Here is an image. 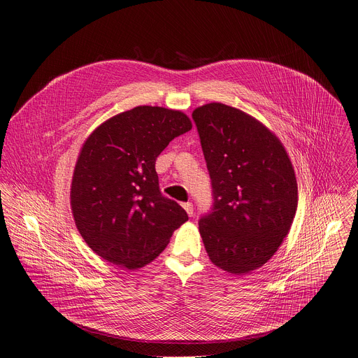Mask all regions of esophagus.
<instances>
[{"label": "esophagus", "mask_w": 358, "mask_h": 358, "mask_svg": "<svg viewBox=\"0 0 358 358\" xmlns=\"http://www.w3.org/2000/svg\"><path fill=\"white\" fill-rule=\"evenodd\" d=\"M182 207H184V210L187 211V214H188L189 217H192V214H194L192 203H191V202H184V203H182Z\"/></svg>", "instance_id": "esophagus-1"}]
</instances>
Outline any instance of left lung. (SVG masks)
<instances>
[{
    "label": "left lung",
    "mask_w": 358,
    "mask_h": 358,
    "mask_svg": "<svg viewBox=\"0 0 358 358\" xmlns=\"http://www.w3.org/2000/svg\"><path fill=\"white\" fill-rule=\"evenodd\" d=\"M213 185L198 221L214 265L243 275L264 266L287 235L297 208L293 166L279 138L245 112L208 103L192 112Z\"/></svg>",
    "instance_id": "1"
}]
</instances>
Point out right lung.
I'll return each instance as SVG.
<instances>
[{"mask_svg": "<svg viewBox=\"0 0 358 358\" xmlns=\"http://www.w3.org/2000/svg\"><path fill=\"white\" fill-rule=\"evenodd\" d=\"M191 127L180 110L137 106L87 137L73 171L71 206L78 231L99 257L143 268L188 221L178 203L162 194L156 160Z\"/></svg>", "mask_w": 358, "mask_h": 358, "instance_id": "1", "label": "right lung"}]
</instances>
